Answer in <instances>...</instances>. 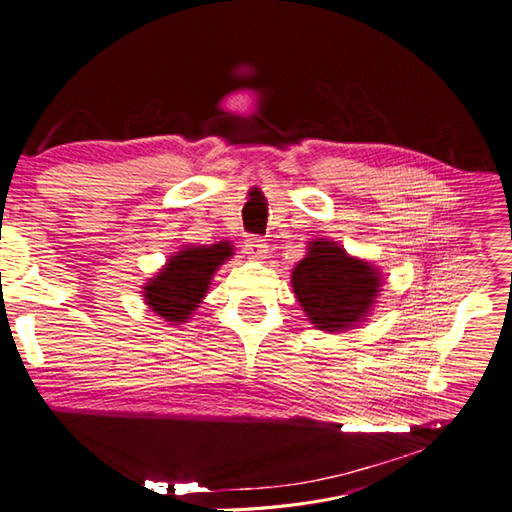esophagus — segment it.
<instances>
[{"instance_id": "esophagus-1", "label": "esophagus", "mask_w": 512, "mask_h": 512, "mask_svg": "<svg viewBox=\"0 0 512 512\" xmlns=\"http://www.w3.org/2000/svg\"><path fill=\"white\" fill-rule=\"evenodd\" d=\"M243 252L250 256V258H254V260H262V258H267V254H269V245L265 243V239L250 237V239H245Z\"/></svg>"}]
</instances>
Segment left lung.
Returning <instances> with one entry per match:
<instances>
[{
  "label": "left lung",
  "instance_id": "8db88e82",
  "mask_svg": "<svg viewBox=\"0 0 512 512\" xmlns=\"http://www.w3.org/2000/svg\"><path fill=\"white\" fill-rule=\"evenodd\" d=\"M290 284L316 329L344 333L365 322L378 303L382 273L369 260L350 256L337 241L314 239L292 269Z\"/></svg>",
  "mask_w": 512,
  "mask_h": 512
}]
</instances>
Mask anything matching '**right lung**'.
<instances>
[{"label":"right lung","instance_id":"obj_1","mask_svg":"<svg viewBox=\"0 0 512 512\" xmlns=\"http://www.w3.org/2000/svg\"><path fill=\"white\" fill-rule=\"evenodd\" d=\"M235 254L230 241L211 245H183L166 265L143 286V301L170 327L185 324L207 297L211 280L220 265Z\"/></svg>","mask_w":512,"mask_h":512}]
</instances>
